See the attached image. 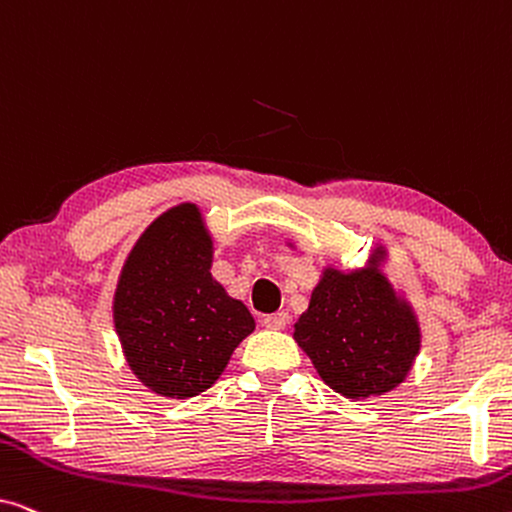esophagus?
Masks as SVG:
<instances>
[{
    "instance_id": "34e87169",
    "label": "esophagus",
    "mask_w": 512,
    "mask_h": 512,
    "mask_svg": "<svg viewBox=\"0 0 512 512\" xmlns=\"http://www.w3.org/2000/svg\"><path fill=\"white\" fill-rule=\"evenodd\" d=\"M289 321H291L289 312H275V314H268V317L263 319V324H265V328H272V331H282Z\"/></svg>"
}]
</instances>
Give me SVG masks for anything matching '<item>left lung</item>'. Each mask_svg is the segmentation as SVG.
<instances>
[{"mask_svg": "<svg viewBox=\"0 0 512 512\" xmlns=\"http://www.w3.org/2000/svg\"><path fill=\"white\" fill-rule=\"evenodd\" d=\"M293 338L321 380L347 398L380 396L398 387L419 352L415 314L375 268H328Z\"/></svg>", "mask_w": 512, "mask_h": 512, "instance_id": "1", "label": "left lung"}]
</instances>
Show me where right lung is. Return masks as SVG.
<instances>
[{
    "instance_id": "1",
    "label": "right lung",
    "mask_w": 512,
    "mask_h": 512,
    "mask_svg": "<svg viewBox=\"0 0 512 512\" xmlns=\"http://www.w3.org/2000/svg\"><path fill=\"white\" fill-rule=\"evenodd\" d=\"M209 268L212 240L195 205L158 216L123 265L116 333L132 373L160 396L191 398L212 387L256 326Z\"/></svg>"
}]
</instances>
